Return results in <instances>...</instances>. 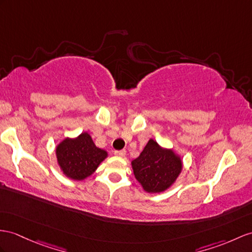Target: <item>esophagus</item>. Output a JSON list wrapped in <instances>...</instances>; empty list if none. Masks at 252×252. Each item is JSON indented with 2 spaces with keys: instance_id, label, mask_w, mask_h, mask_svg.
<instances>
[{
  "instance_id": "1",
  "label": "esophagus",
  "mask_w": 252,
  "mask_h": 252,
  "mask_svg": "<svg viewBox=\"0 0 252 252\" xmlns=\"http://www.w3.org/2000/svg\"><path fill=\"white\" fill-rule=\"evenodd\" d=\"M114 155H115V156H119V157H124V156L126 155V151H125V150L115 151V152H114Z\"/></svg>"
}]
</instances>
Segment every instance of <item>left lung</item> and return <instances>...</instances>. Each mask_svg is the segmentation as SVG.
I'll return each instance as SVG.
<instances>
[{
	"mask_svg": "<svg viewBox=\"0 0 252 252\" xmlns=\"http://www.w3.org/2000/svg\"><path fill=\"white\" fill-rule=\"evenodd\" d=\"M131 168L144 191L160 193L174 185L183 170V160L172 149L150 139L140 155L131 160Z\"/></svg>",
	"mask_w": 252,
	"mask_h": 252,
	"instance_id": "left-lung-1",
	"label": "left lung"
}]
</instances>
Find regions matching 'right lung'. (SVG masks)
Listing matches in <instances>:
<instances>
[{"mask_svg": "<svg viewBox=\"0 0 252 252\" xmlns=\"http://www.w3.org/2000/svg\"><path fill=\"white\" fill-rule=\"evenodd\" d=\"M61 172L72 181H84L93 174L108 157V152L95 145L90 133L83 131L76 138H65L55 147Z\"/></svg>", "mask_w": 252, "mask_h": 252, "instance_id": "right-lung-1", "label": "right lung"}]
</instances>
